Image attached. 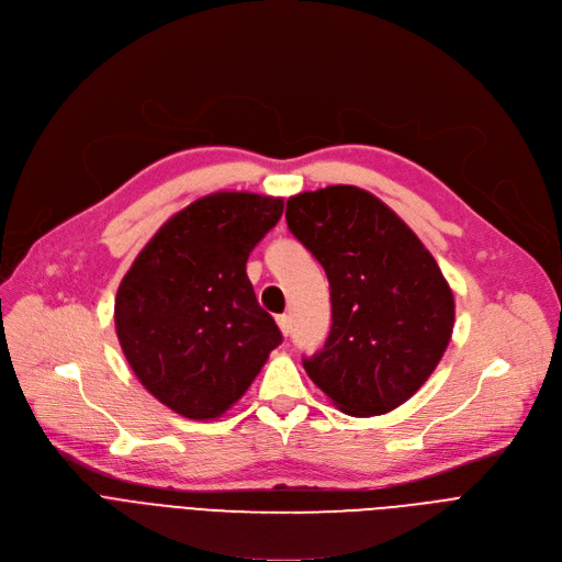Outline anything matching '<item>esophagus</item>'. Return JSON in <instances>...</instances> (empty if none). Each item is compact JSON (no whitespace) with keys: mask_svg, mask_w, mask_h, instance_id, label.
<instances>
[{"mask_svg":"<svg viewBox=\"0 0 562 562\" xmlns=\"http://www.w3.org/2000/svg\"><path fill=\"white\" fill-rule=\"evenodd\" d=\"M277 324H279L281 333L288 337V335H290V328H292V324H290V317H288V315H279V317H277Z\"/></svg>","mask_w":562,"mask_h":562,"instance_id":"obj_1","label":"esophagus"}]
</instances>
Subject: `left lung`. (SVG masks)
Instances as JSON below:
<instances>
[{
    "mask_svg": "<svg viewBox=\"0 0 562 562\" xmlns=\"http://www.w3.org/2000/svg\"><path fill=\"white\" fill-rule=\"evenodd\" d=\"M285 221L330 283V333L304 358L306 373L351 416L396 409L452 337L454 296L435 256L390 206L349 184L292 195Z\"/></svg>",
    "mask_w": 562,
    "mask_h": 562,
    "instance_id": "left-lung-1",
    "label": "left lung"
}]
</instances>
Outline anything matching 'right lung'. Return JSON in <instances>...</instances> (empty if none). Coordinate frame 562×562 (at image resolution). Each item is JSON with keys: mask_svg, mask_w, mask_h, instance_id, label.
<instances>
[{"mask_svg": "<svg viewBox=\"0 0 562 562\" xmlns=\"http://www.w3.org/2000/svg\"><path fill=\"white\" fill-rule=\"evenodd\" d=\"M281 213L283 198L204 195L159 227L119 285L123 356L146 390L184 418L223 416L283 339L245 272Z\"/></svg>", "mask_w": 562, "mask_h": 562, "instance_id": "obj_1", "label": "right lung"}]
</instances>
